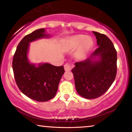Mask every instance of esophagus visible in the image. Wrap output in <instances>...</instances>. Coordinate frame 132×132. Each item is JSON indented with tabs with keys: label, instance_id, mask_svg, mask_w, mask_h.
Returning <instances> with one entry per match:
<instances>
[{
	"label": "esophagus",
	"instance_id": "esophagus-1",
	"mask_svg": "<svg viewBox=\"0 0 132 132\" xmlns=\"http://www.w3.org/2000/svg\"><path fill=\"white\" fill-rule=\"evenodd\" d=\"M64 70L66 71H70L71 69H72V66H71V65L68 64V63H66V64H64Z\"/></svg>",
	"mask_w": 132,
	"mask_h": 132
}]
</instances>
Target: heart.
I'll return each instance as SVG.
<instances>
[{
    "instance_id": "1",
    "label": "heart",
    "mask_w": 132,
    "mask_h": 132,
    "mask_svg": "<svg viewBox=\"0 0 132 132\" xmlns=\"http://www.w3.org/2000/svg\"><path fill=\"white\" fill-rule=\"evenodd\" d=\"M65 45L68 49L73 50L78 47L75 53V56L78 59H82L86 56L94 45V42L90 37L84 35H76L67 38L65 40Z\"/></svg>"
}]
</instances>
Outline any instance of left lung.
Wrapping results in <instances>:
<instances>
[{
	"instance_id": "left-lung-1",
	"label": "left lung",
	"mask_w": 132,
	"mask_h": 132,
	"mask_svg": "<svg viewBox=\"0 0 132 132\" xmlns=\"http://www.w3.org/2000/svg\"><path fill=\"white\" fill-rule=\"evenodd\" d=\"M99 46L84 61L75 63L71 70L79 95L87 99L97 98L109 89L117 74V51L107 36L92 31Z\"/></svg>"
}]
</instances>
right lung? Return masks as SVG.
<instances>
[{"mask_svg": "<svg viewBox=\"0 0 132 132\" xmlns=\"http://www.w3.org/2000/svg\"><path fill=\"white\" fill-rule=\"evenodd\" d=\"M45 28L27 35L20 41L13 56L12 68L15 79L20 91L30 99L45 102L54 97L64 72V67L48 63H31L28 57L30 43L48 38Z\"/></svg>", "mask_w": 132, "mask_h": 132, "instance_id": "1", "label": "right lung"}]
</instances>
